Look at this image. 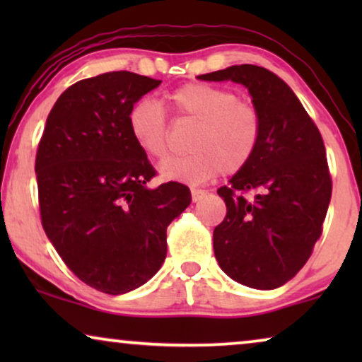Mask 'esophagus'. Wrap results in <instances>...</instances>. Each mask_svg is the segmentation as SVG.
Here are the masks:
<instances>
[{
  "label": "esophagus",
  "mask_w": 362,
  "mask_h": 362,
  "mask_svg": "<svg viewBox=\"0 0 362 362\" xmlns=\"http://www.w3.org/2000/svg\"><path fill=\"white\" fill-rule=\"evenodd\" d=\"M206 194V191L202 189H191V197H192V202H197L202 199V196Z\"/></svg>",
  "instance_id": "obj_1"
}]
</instances>
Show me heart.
Segmentation results:
<instances>
[{
	"mask_svg": "<svg viewBox=\"0 0 362 362\" xmlns=\"http://www.w3.org/2000/svg\"><path fill=\"white\" fill-rule=\"evenodd\" d=\"M180 117L197 122L185 156L168 158L158 166L161 177L199 185L222 171L234 175L255 156L262 136V117L249 102L239 100L235 92L209 83H186L170 95ZM128 127L136 145L148 156L161 158L168 153L170 123L165 108L156 98L143 97L132 107Z\"/></svg>",
	"mask_w": 362,
	"mask_h": 362,
	"instance_id": "b5f03b06",
	"label": "heart"
}]
</instances>
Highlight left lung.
<instances>
[{
    "instance_id": "8db88e82",
    "label": "left lung",
    "mask_w": 362,
    "mask_h": 362,
    "mask_svg": "<svg viewBox=\"0 0 362 362\" xmlns=\"http://www.w3.org/2000/svg\"><path fill=\"white\" fill-rule=\"evenodd\" d=\"M197 78L242 83L262 117L255 156L217 189L227 214L214 229L216 259L242 285L279 288L323 232L333 189L323 138L293 90L264 67L242 64ZM249 190L256 191L252 200Z\"/></svg>"
}]
</instances>
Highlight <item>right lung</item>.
<instances>
[{
  "instance_id": "obj_1",
  "label": "right lung",
  "mask_w": 362,
  "mask_h": 362,
  "mask_svg": "<svg viewBox=\"0 0 362 362\" xmlns=\"http://www.w3.org/2000/svg\"><path fill=\"white\" fill-rule=\"evenodd\" d=\"M161 81L128 71L83 78L49 113L36 155L41 222L69 269L92 288L122 295L166 259V229L189 187L165 182L133 140L132 107Z\"/></svg>"
}]
</instances>
